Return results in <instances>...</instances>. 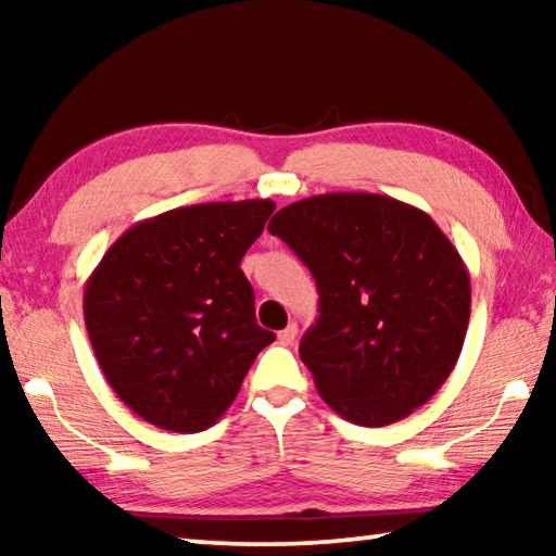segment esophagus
<instances>
[{"label": "esophagus", "mask_w": 556, "mask_h": 556, "mask_svg": "<svg viewBox=\"0 0 556 556\" xmlns=\"http://www.w3.org/2000/svg\"><path fill=\"white\" fill-rule=\"evenodd\" d=\"M296 333H299V328H296V324H289L285 331H279V343L281 345H294V341H296Z\"/></svg>", "instance_id": "1"}]
</instances>
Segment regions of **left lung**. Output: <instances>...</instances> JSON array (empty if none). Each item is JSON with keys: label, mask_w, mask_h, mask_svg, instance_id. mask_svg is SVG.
<instances>
[{"label": "left lung", "mask_w": 556, "mask_h": 556, "mask_svg": "<svg viewBox=\"0 0 556 556\" xmlns=\"http://www.w3.org/2000/svg\"><path fill=\"white\" fill-rule=\"evenodd\" d=\"M267 230L312 269L318 318L299 355L328 407L388 427L434 397L464 348L470 279L425 211L378 193H324Z\"/></svg>", "instance_id": "1"}]
</instances>
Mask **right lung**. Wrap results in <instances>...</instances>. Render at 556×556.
Segmentation results:
<instances>
[{
    "label": "right lung",
    "mask_w": 556,
    "mask_h": 556,
    "mask_svg": "<svg viewBox=\"0 0 556 556\" xmlns=\"http://www.w3.org/2000/svg\"><path fill=\"white\" fill-rule=\"evenodd\" d=\"M267 199L201 203L131 225L92 271L83 314L110 388L149 425L213 427L275 333L257 326L240 262Z\"/></svg>",
    "instance_id": "obj_1"
}]
</instances>
